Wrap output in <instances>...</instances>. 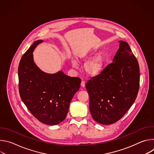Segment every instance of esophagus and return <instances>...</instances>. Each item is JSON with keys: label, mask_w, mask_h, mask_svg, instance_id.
Masks as SVG:
<instances>
[{"label": "esophagus", "mask_w": 154, "mask_h": 154, "mask_svg": "<svg viewBox=\"0 0 154 154\" xmlns=\"http://www.w3.org/2000/svg\"><path fill=\"white\" fill-rule=\"evenodd\" d=\"M81 86H82V87H83V88L85 87V81L82 80V82H81Z\"/></svg>", "instance_id": "obj_1"}]
</instances>
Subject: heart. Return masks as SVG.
<instances>
[{"label":"heart","instance_id":"obj_1","mask_svg":"<svg viewBox=\"0 0 154 154\" xmlns=\"http://www.w3.org/2000/svg\"><path fill=\"white\" fill-rule=\"evenodd\" d=\"M88 52L82 53L79 55V59L85 58ZM106 63V58L105 55L102 52L98 53L93 58L88 60L84 64V70L85 72L89 75L96 76L99 75L103 69ZM73 67L76 68L77 64L74 61H72Z\"/></svg>","mask_w":154,"mask_h":154}]
</instances>
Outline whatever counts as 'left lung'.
Masks as SVG:
<instances>
[{
    "label": "left lung",
    "mask_w": 154,
    "mask_h": 154,
    "mask_svg": "<svg viewBox=\"0 0 154 154\" xmlns=\"http://www.w3.org/2000/svg\"><path fill=\"white\" fill-rule=\"evenodd\" d=\"M119 42L113 62L86 83L91 116L104 125L122 118L134 103L139 90L138 62L128 43Z\"/></svg>",
    "instance_id": "8db88e82"
}]
</instances>
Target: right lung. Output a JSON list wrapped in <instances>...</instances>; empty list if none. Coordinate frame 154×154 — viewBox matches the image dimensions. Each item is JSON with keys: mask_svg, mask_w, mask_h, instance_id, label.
Returning a JSON list of instances; mask_svg holds the SVG:
<instances>
[{"mask_svg": "<svg viewBox=\"0 0 154 154\" xmlns=\"http://www.w3.org/2000/svg\"><path fill=\"white\" fill-rule=\"evenodd\" d=\"M42 42L35 41L20 59L19 91L22 100L34 117L44 124L54 125L66 118L81 80L62 71L52 74L42 71L33 61V52Z\"/></svg>", "mask_w": 154, "mask_h": 154, "instance_id": "add662e5", "label": "right lung"}]
</instances>
